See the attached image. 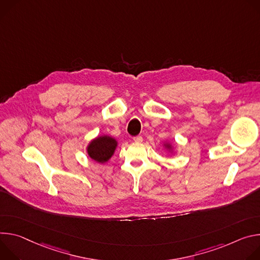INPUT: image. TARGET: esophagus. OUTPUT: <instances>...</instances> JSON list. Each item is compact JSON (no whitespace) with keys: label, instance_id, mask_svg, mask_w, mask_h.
Here are the masks:
<instances>
[{"label":"esophagus","instance_id":"34e87169","mask_svg":"<svg viewBox=\"0 0 260 260\" xmlns=\"http://www.w3.org/2000/svg\"><path fill=\"white\" fill-rule=\"evenodd\" d=\"M142 140H143V139H142V137H141V136H136V137H134V138H133V141H134V142H136V143H141V142H142Z\"/></svg>","mask_w":260,"mask_h":260}]
</instances>
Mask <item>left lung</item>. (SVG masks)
Instances as JSON below:
<instances>
[{"instance_id": "obj_1", "label": "left lung", "mask_w": 260, "mask_h": 260, "mask_svg": "<svg viewBox=\"0 0 260 260\" xmlns=\"http://www.w3.org/2000/svg\"><path fill=\"white\" fill-rule=\"evenodd\" d=\"M162 146H163V149H164V150H166L168 153H170V154H175L176 149H175L174 145H172L171 142H169V141H164V142L162 143Z\"/></svg>"}]
</instances>
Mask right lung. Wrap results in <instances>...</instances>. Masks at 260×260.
<instances>
[{"mask_svg": "<svg viewBox=\"0 0 260 260\" xmlns=\"http://www.w3.org/2000/svg\"><path fill=\"white\" fill-rule=\"evenodd\" d=\"M118 140L109 135H100L92 139L88 147H86V153L89 157L100 163H106L114 154L118 148Z\"/></svg>", "mask_w": 260, "mask_h": 260, "instance_id": "add662e5", "label": "right lung"}]
</instances>
